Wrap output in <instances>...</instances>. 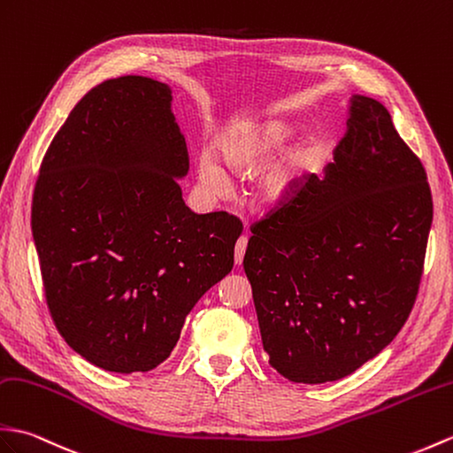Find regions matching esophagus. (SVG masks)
<instances>
[{
  "label": "esophagus",
  "instance_id": "esophagus-1",
  "mask_svg": "<svg viewBox=\"0 0 453 453\" xmlns=\"http://www.w3.org/2000/svg\"><path fill=\"white\" fill-rule=\"evenodd\" d=\"M245 250H247V237H239L237 243H235V265L239 266L241 262H243L245 257Z\"/></svg>",
  "mask_w": 453,
  "mask_h": 453
}]
</instances>
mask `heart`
Returning a JSON list of instances; mask_svg holds the SVG:
<instances>
[{
	"mask_svg": "<svg viewBox=\"0 0 453 453\" xmlns=\"http://www.w3.org/2000/svg\"><path fill=\"white\" fill-rule=\"evenodd\" d=\"M291 125L283 121L247 123L219 136L218 152L227 167L239 173H250L286 149L293 139ZM311 146L280 156L258 177V193L270 204L286 203L297 191L304 170L311 162ZM196 179L210 195H224L229 188L227 175L212 156L201 154L196 160Z\"/></svg>",
	"mask_w": 453,
	"mask_h": 453,
	"instance_id": "obj_1",
	"label": "heart"
}]
</instances>
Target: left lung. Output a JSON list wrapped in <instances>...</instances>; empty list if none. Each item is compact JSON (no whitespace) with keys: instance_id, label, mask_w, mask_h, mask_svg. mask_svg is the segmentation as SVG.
Wrapping results in <instances>:
<instances>
[{"instance_id":"1","label":"left lung","mask_w":453,"mask_h":453,"mask_svg":"<svg viewBox=\"0 0 453 453\" xmlns=\"http://www.w3.org/2000/svg\"><path fill=\"white\" fill-rule=\"evenodd\" d=\"M433 195L374 98L353 94L324 177L252 227L245 274L270 365L291 382L340 380L374 359L411 312Z\"/></svg>"}]
</instances>
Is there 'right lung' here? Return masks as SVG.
<instances>
[{
	"label": "right lung",
	"instance_id": "add662e5",
	"mask_svg": "<svg viewBox=\"0 0 453 453\" xmlns=\"http://www.w3.org/2000/svg\"><path fill=\"white\" fill-rule=\"evenodd\" d=\"M172 88L104 81L82 96L42 160L33 237L48 309L73 351L110 372L164 363L187 314L234 268L241 224L195 214Z\"/></svg>",
	"mask_w": 453,
	"mask_h": 453
}]
</instances>
